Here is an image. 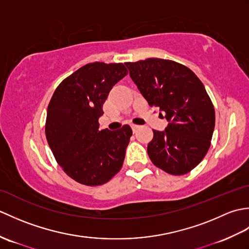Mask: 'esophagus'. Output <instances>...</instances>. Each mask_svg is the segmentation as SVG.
<instances>
[{"label": "esophagus", "mask_w": 249, "mask_h": 249, "mask_svg": "<svg viewBox=\"0 0 249 249\" xmlns=\"http://www.w3.org/2000/svg\"><path fill=\"white\" fill-rule=\"evenodd\" d=\"M138 128H139V126L138 125H131V129H133V131H134V133H136V131L137 130H138Z\"/></svg>", "instance_id": "esophagus-1"}]
</instances>
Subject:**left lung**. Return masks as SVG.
<instances>
[{
  "label": "left lung",
  "instance_id": "1",
  "mask_svg": "<svg viewBox=\"0 0 249 249\" xmlns=\"http://www.w3.org/2000/svg\"><path fill=\"white\" fill-rule=\"evenodd\" d=\"M125 65L142 96L169 122L163 131L153 130L150 160L169 174L188 173L208 153L215 127L214 106L203 83L188 67L170 60Z\"/></svg>",
  "mask_w": 249,
  "mask_h": 249
}]
</instances>
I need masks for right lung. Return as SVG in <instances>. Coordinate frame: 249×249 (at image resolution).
Masks as SVG:
<instances>
[{
	"label": "right lung",
	"mask_w": 249,
	"mask_h": 249,
	"mask_svg": "<svg viewBox=\"0 0 249 249\" xmlns=\"http://www.w3.org/2000/svg\"><path fill=\"white\" fill-rule=\"evenodd\" d=\"M126 67L89 63L64 79L47 110L46 137L57 163L76 182L97 186L118 173L133 135L130 126L99 130L103 105Z\"/></svg>",
	"instance_id": "right-lung-1"
}]
</instances>
